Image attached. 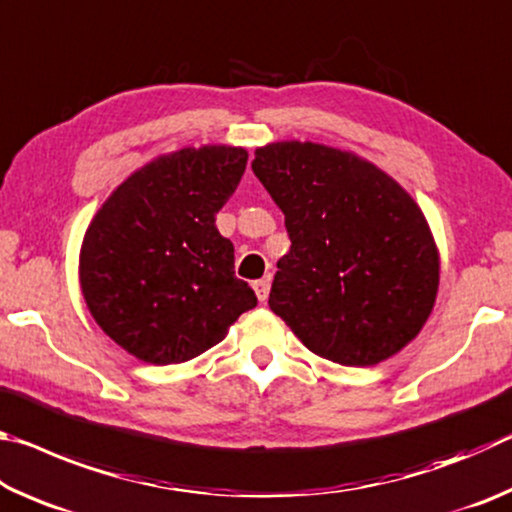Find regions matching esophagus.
Instances as JSON below:
<instances>
[{"mask_svg":"<svg viewBox=\"0 0 512 512\" xmlns=\"http://www.w3.org/2000/svg\"><path fill=\"white\" fill-rule=\"evenodd\" d=\"M253 289L257 293L259 302H266L268 300V291H271V280H268V277H264V280H257V282H253Z\"/></svg>","mask_w":512,"mask_h":512,"instance_id":"obj_1","label":"esophagus"}]
</instances>
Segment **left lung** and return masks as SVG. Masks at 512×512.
Wrapping results in <instances>:
<instances>
[{
    "label": "left lung",
    "mask_w": 512,
    "mask_h": 512,
    "mask_svg": "<svg viewBox=\"0 0 512 512\" xmlns=\"http://www.w3.org/2000/svg\"><path fill=\"white\" fill-rule=\"evenodd\" d=\"M291 248L268 296L318 357L375 366L418 336L436 302L438 250L413 198L375 164L311 142L255 151Z\"/></svg>",
    "instance_id": "1"
}]
</instances>
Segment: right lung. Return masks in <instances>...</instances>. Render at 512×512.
Instances as JSON below:
<instances>
[{
  "instance_id": "add662e5",
  "label": "right lung",
  "mask_w": 512,
  "mask_h": 512,
  "mask_svg": "<svg viewBox=\"0 0 512 512\" xmlns=\"http://www.w3.org/2000/svg\"><path fill=\"white\" fill-rule=\"evenodd\" d=\"M246 162L235 146L162 155L124 180L85 232L83 298L103 332L140 361L194 359L257 305L235 275V246L214 223Z\"/></svg>"
}]
</instances>
